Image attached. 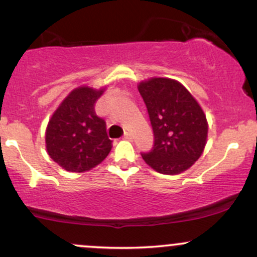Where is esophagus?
<instances>
[{"label": "esophagus", "mask_w": 257, "mask_h": 257, "mask_svg": "<svg viewBox=\"0 0 257 257\" xmlns=\"http://www.w3.org/2000/svg\"><path fill=\"white\" fill-rule=\"evenodd\" d=\"M125 139V140H132L133 139V135H132V133H129V132H125L124 133V137H123Z\"/></svg>", "instance_id": "1"}]
</instances>
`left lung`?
<instances>
[{"mask_svg": "<svg viewBox=\"0 0 257 257\" xmlns=\"http://www.w3.org/2000/svg\"><path fill=\"white\" fill-rule=\"evenodd\" d=\"M139 93L145 101L155 135L151 152L144 161L156 172L176 175L202 156L208 138V122L200 105L180 82L152 77L140 82Z\"/></svg>", "mask_w": 257, "mask_h": 257, "instance_id": "obj_1", "label": "left lung"}]
</instances>
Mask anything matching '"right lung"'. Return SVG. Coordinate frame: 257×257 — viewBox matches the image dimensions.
<instances>
[{
  "label": "right lung",
  "mask_w": 257,
  "mask_h": 257,
  "mask_svg": "<svg viewBox=\"0 0 257 257\" xmlns=\"http://www.w3.org/2000/svg\"><path fill=\"white\" fill-rule=\"evenodd\" d=\"M104 90L87 85L76 88L49 119L46 129L47 152L67 172H88L111 151L112 141L106 133L105 120L94 110Z\"/></svg>",
  "instance_id": "add662e5"
}]
</instances>
